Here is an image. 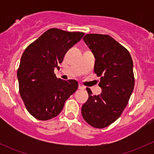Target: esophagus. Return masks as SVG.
<instances>
[{
  "instance_id": "esophagus-1",
  "label": "esophagus",
  "mask_w": 154,
  "mask_h": 154,
  "mask_svg": "<svg viewBox=\"0 0 154 154\" xmlns=\"http://www.w3.org/2000/svg\"><path fill=\"white\" fill-rule=\"evenodd\" d=\"M78 88H79V89L83 90V89H85V88H86V87H85L84 86H83V85H82V84H79Z\"/></svg>"
}]
</instances>
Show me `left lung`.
Here are the masks:
<instances>
[{
    "instance_id": "1",
    "label": "left lung",
    "mask_w": 154,
    "mask_h": 154,
    "mask_svg": "<svg viewBox=\"0 0 154 154\" xmlns=\"http://www.w3.org/2000/svg\"><path fill=\"white\" fill-rule=\"evenodd\" d=\"M83 39L94 55V71L100 77L102 93L92 95L86 88L88 99L82 106V116L91 127L104 128L120 117L130 100L135 84L133 60L110 35L90 33Z\"/></svg>"
}]
</instances>
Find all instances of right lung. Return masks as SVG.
I'll return each instance as SVG.
<instances>
[{
  "label": "right lung",
  "instance_id": "add662e5",
  "mask_svg": "<svg viewBox=\"0 0 154 154\" xmlns=\"http://www.w3.org/2000/svg\"><path fill=\"white\" fill-rule=\"evenodd\" d=\"M83 35L82 32L49 29L23 53L17 71L19 93L35 119L47 121L58 116L66 100L77 89V81L57 78L54 68H60L68 50Z\"/></svg>",
  "mask_w": 154,
  "mask_h": 154
}]
</instances>
